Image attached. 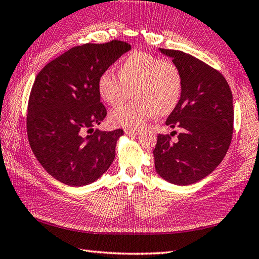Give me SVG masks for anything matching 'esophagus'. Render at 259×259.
<instances>
[{
	"mask_svg": "<svg viewBox=\"0 0 259 259\" xmlns=\"http://www.w3.org/2000/svg\"><path fill=\"white\" fill-rule=\"evenodd\" d=\"M124 134L128 135V136H137V135L140 134V131L137 130V129H125Z\"/></svg>",
	"mask_w": 259,
	"mask_h": 259,
	"instance_id": "obj_1",
	"label": "esophagus"
}]
</instances>
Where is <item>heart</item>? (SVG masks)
<instances>
[{
    "label": "heart",
    "mask_w": 259,
    "mask_h": 259,
    "mask_svg": "<svg viewBox=\"0 0 259 259\" xmlns=\"http://www.w3.org/2000/svg\"><path fill=\"white\" fill-rule=\"evenodd\" d=\"M182 88V73L175 63L144 52L130 54L121 63L120 74L106 70L98 79L100 95L111 106L122 104L134 92L135 102L110 115L112 123L124 128H140L156 114H170L179 104Z\"/></svg>",
    "instance_id": "b5f03b06"
}]
</instances>
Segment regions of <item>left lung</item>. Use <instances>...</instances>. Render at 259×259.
Segmentation results:
<instances>
[{"mask_svg":"<svg viewBox=\"0 0 259 259\" xmlns=\"http://www.w3.org/2000/svg\"><path fill=\"white\" fill-rule=\"evenodd\" d=\"M158 51L180 69L183 88L179 104L165 121L181 134L175 143L168 135L157 136L153 150L155 168L173 185H192L219 166L231 144L232 93L222 74L203 61L181 51Z\"/></svg>","mask_w":259,"mask_h":259,"instance_id":"8db88e82","label":"left lung"}]
</instances>
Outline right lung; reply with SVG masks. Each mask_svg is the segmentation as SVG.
Here are the masks:
<instances>
[{
  "label": "right lung",
  "mask_w": 259,
  "mask_h": 259,
  "mask_svg": "<svg viewBox=\"0 0 259 259\" xmlns=\"http://www.w3.org/2000/svg\"><path fill=\"white\" fill-rule=\"evenodd\" d=\"M130 50L121 40L83 44L51 61L37 74L28 102V140L40 165L64 185H91L114 161L123 130L94 131L106 116L98 79Z\"/></svg>",
  "instance_id": "obj_1"
}]
</instances>
